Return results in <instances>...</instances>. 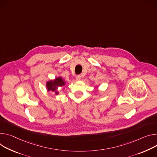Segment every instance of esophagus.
<instances>
[{
    "label": "esophagus",
    "mask_w": 157,
    "mask_h": 157,
    "mask_svg": "<svg viewBox=\"0 0 157 157\" xmlns=\"http://www.w3.org/2000/svg\"><path fill=\"white\" fill-rule=\"evenodd\" d=\"M80 78H81V76L80 75H78L76 76V80H80Z\"/></svg>",
    "instance_id": "34e87169"
}]
</instances>
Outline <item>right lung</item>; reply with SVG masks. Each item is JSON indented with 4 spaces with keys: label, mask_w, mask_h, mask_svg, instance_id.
Instances as JSON below:
<instances>
[{
    "label": "right lung",
    "mask_w": 157,
    "mask_h": 157,
    "mask_svg": "<svg viewBox=\"0 0 157 157\" xmlns=\"http://www.w3.org/2000/svg\"><path fill=\"white\" fill-rule=\"evenodd\" d=\"M65 85V82L63 80L61 77H59L56 78L54 80H50L47 82V89L48 91L54 92L56 95L59 94V92H57V89L59 86H62Z\"/></svg>",
    "instance_id": "1"
}]
</instances>
